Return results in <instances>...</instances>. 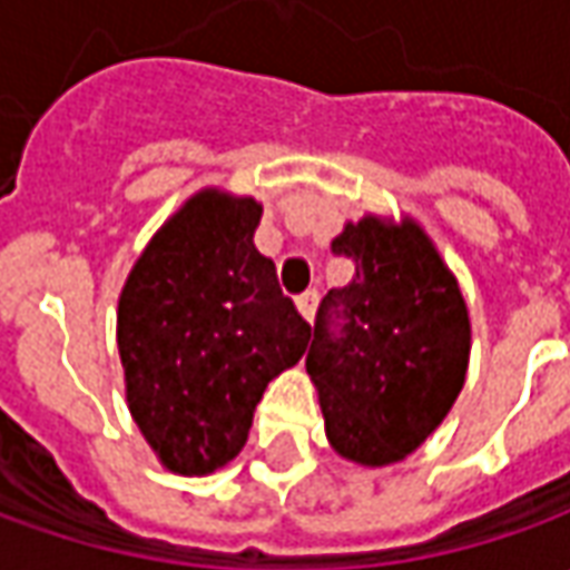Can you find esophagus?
Segmentation results:
<instances>
[{
	"mask_svg": "<svg viewBox=\"0 0 570 570\" xmlns=\"http://www.w3.org/2000/svg\"><path fill=\"white\" fill-rule=\"evenodd\" d=\"M316 304H320V292H316V288H309V292H304L297 297V309H301V316H304L307 323H313V316H316Z\"/></svg>",
	"mask_w": 570,
	"mask_h": 570,
	"instance_id": "34e87169",
	"label": "esophagus"
}]
</instances>
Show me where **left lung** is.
<instances>
[{"instance_id":"8db88e82","label":"left lung","mask_w":570,"mask_h":570,"mask_svg":"<svg viewBox=\"0 0 570 570\" xmlns=\"http://www.w3.org/2000/svg\"><path fill=\"white\" fill-rule=\"evenodd\" d=\"M332 250L356 263V276L323 297L307 372L335 453L391 465L419 450L456 403L472 351L469 307L410 217L347 223Z\"/></svg>"}]
</instances>
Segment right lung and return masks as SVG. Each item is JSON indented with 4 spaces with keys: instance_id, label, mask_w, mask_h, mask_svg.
<instances>
[{
    "instance_id": "right-lung-1",
    "label": "right lung",
    "mask_w": 570,
    "mask_h": 570,
    "mask_svg": "<svg viewBox=\"0 0 570 570\" xmlns=\"http://www.w3.org/2000/svg\"><path fill=\"white\" fill-rule=\"evenodd\" d=\"M263 207L204 188L136 261L117 304L127 403L176 474H210L247 441L266 384L309 344V323L254 247Z\"/></svg>"
}]
</instances>
